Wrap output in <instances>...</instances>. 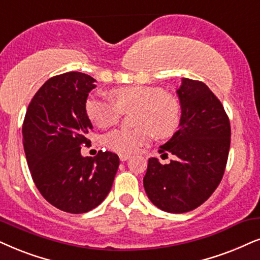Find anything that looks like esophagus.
Masks as SVG:
<instances>
[{"label": "esophagus", "mask_w": 260, "mask_h": 260, "mask_svg": "<svg viewBox=\"0 0 260 260\" xmlns=\"http://www.w3.org/2000/svg\"><path fill=\"white\" fill-rule=\"evenodd\" d=\"M119 157H120V160H122V162H124V160H127L131 156H129V154H126V153H120Z\"/></svg>", "instance_id": "1"}]
</instances>
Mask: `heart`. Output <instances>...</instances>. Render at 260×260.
I'll return each mask as SVG.
<instances>
[{"instance_id":"1","label":"heart","mask_w":260,"mask_h":260,"mask_svg":"<svg viewBox=\"0 0 260 260\" xmlns=\"http://www.w3.org/2000/svg\"><path fill=\"white\" fill-rule=\"evenodd\" d=\"M109 98L91 94L85 102V111L92 123L109 128L119 122L122 111L138 109L137 129H115L104 137L108 149L119 153L137 152L154 136L167 139L175 134L181 121L179 102L159 87L126 86L110 92Z\"/></svg>"}]
</instances>
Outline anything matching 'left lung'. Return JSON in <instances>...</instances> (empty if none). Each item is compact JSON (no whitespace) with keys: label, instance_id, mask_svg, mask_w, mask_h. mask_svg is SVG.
I'll list each match as a JSON object with an SVG mask.
<instances>
[{"label":"left lung","instance_id":"left-lung-1","mask_svg":"<svg viewBox=\"0 0 260 260\" xmlns=\"http://www.w3.org/2000/svg\"><path fill=\"white\" fill-rule=\"evenodd\" d=\"M176 93L181 106L179 131L159 149L175 158L169 164L149 158L144 188L158 209L183 213L206 202L221 182L231 122L221 102L202 81L183 78Z\"/></svg>","mask_w":260,"mask_h":260}]
</instances>
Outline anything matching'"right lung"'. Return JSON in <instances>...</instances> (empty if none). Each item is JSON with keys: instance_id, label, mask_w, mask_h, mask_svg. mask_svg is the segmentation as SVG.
<instances>
[{"instance_id": "obj_1", "label": "right lung", "mask_w": 260, "mask_h": 260, "mask_svg": "<svg viewBox=\"0 0 260 260\" xmlns=\"http://www.w3.org/2000/svg\"><path fill=\"white\" fill-rule=\"evenodd\" d=\"M94 79L80 72L52 77L28 104L22 143L31 176L41 194L55 208L84 213L97 208L113 186L120 159L116 153L98 151L81 156L90 146L92 123L85 102Z\"/></svg>"}]
</instances>
